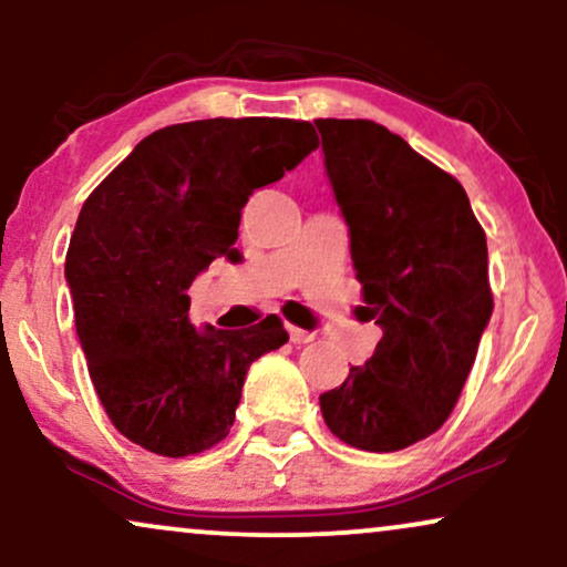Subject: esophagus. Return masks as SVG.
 Instances as JSON below:
<instances>
[{"label":"esophagus","instance_id":"34e87169","mask_svg":"<svg viewBox=\"0 0 567 567\" xmlns=\"http://www.w3.org/2000/svg\"><path fill=\"white\" fill-rule=\"evenodd\" d=\"M288 333H290V341L298 343V347H301V343L315 341V333H309V330H303V328H296V324H290Z\"/></svg>","mask_w":567,"mask_h":567}]
</instances>
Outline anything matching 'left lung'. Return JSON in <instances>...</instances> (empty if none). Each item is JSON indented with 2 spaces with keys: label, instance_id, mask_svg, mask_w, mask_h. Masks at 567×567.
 <instances>
[{
  "label": "left lung",
  "instance_id": "left-lung-1",
  "mask_svg": "<svg viewBox=\"0 0 567 567\" xmlns=\"http://www.w3.org/2000/svg\"><path fill=\"white\" fill-rule=\"evenodd\" d=\"M349 224L365 320L383 338L320 394L338 440L394 453L445 424L493 315L487 243L464 186L370 120H315Z\"/></svg>",
  "mask_w": 567,
  "mask_h": 567
}]
</instances>
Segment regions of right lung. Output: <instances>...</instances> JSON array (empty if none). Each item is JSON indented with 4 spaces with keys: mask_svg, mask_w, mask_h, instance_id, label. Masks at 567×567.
<instances>
[{
    "mask_svg": "<svg viewBox=\"0 0 567 567\" xmlns=\"http://www.w3.org/2000/svg\"><path fill=\"white\" fill-rule=\"evenodd\" d=\"M315 148L303 120L184 122L146 135L84 199L66 282L90 379L130 442L167 458L218 445L250 362L288 341L277 315L197 330L188 285L220 256L237 261L247 197Z\"/></svg>",
    "mask_w": 567,
    "mask_h": 567,
    "instance_id": "right-lung-1",
    "label": "right lung"
}]
</instances>
